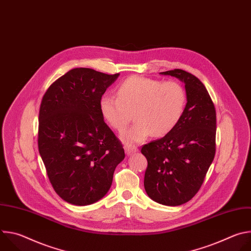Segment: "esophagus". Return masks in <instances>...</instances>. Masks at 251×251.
I'll return each mask as SVG.
<instances>
[{"label":"esophagus","instance_id":"34e87169","mask_svg":"<svg viewBox=\"0 0 251 251\" xmlns=\"http://www.w3.org/2000/svg\"><path fill=\"white\" fill-rule=\"evenodd\" d=\"M125 152L127 155H131L133 153H136L138 152V149L135 145H131V144H127L125 145Z\"/></svg>","mask_w":251,"mask_h":251}]
</instances>
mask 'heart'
<instances>
[{
  "label": "heart",
  "mask_w": 251,
  "mask_h": 251,
  "mask_svg": "<svg viewBox=\"0 0 251 251\" xmlns=\"http://www.w3.org/2000/svg\"><path fill=\"white\" fill-rule=\"evenodd\" d=\"M187 101L186 90L176 81L131 76L117 89V97L104 95L100 111L114 130L122 132L132 120L137 121L122 135L126 143L145 140L170 133L181 120Z\"/></svg>",
  "instance_id": "obj_1"
}]
</instances>
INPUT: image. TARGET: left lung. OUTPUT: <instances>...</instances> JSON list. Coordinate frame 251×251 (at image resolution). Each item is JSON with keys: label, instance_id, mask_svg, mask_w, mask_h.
<instances>
[{"label": "left lung", "instance_id": "left-lung-1", "mask_svg": "<svg viewBox=\"0 0 251 251\" xmlns=\"http://www.w3.org/2000/svg\"><path fill=\"white\" fill-rule=\"evenodd\" d=\"M185 83L187 104L181 120L163 138L144 145L148 161L144 187L156 202L176 206L194 198L216 154L217 114L202 82L183 69L160 73Z\"/></svg>", "mask_w": 251, "mask_h": 251}]
</instances>
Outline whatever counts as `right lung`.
Here are the masks:
<instances>
[{
	"instance_id": "obj_1",
	"label": "right lung",
	"mask_w": 251,
	"mask_h": 251,
	"mask_svg": "<svg viewBox=\"0 0 251 251\" xmlns=\"http://www.w3.org/2000/svg\"><path fill=\"white\" fill-rule=\"evenodd\" d=\"M119 76L74 68L45 93L39 115V151L55 193L88 205L109 191L125 158L121 142L104 122L100 100Z\"/></svg>"
}]
</instances>
